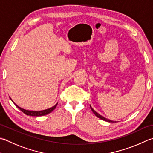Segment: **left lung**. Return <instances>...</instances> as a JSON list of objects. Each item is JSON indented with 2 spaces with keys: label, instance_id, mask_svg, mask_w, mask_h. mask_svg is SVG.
I'll list each match as a JSON object with an SVG mask.
<instances>
[{
  "label": "left lung",
  "instance_id": "obj_1",
  "mask_svg": "<svg viewBox=\"0 0 153 153\" xmlns=\"http://www.w3.org/2000/svg\"><path fill=\"white\" fill-rule=\"evenodd\" d=\"M90 107H91V111H93V113H94V114L96 115L98 118H100V119H102V120H103V121H107V122H110V123H115V122H116V121H111V120H109V119H106V118H105V117H103V116H101V115H100L98 113H97L96 111H95V110L92 108V107L90 106Z\"/></svg>",
  "mask_w": 153,
  "mask_h": 153
}]
</instances>
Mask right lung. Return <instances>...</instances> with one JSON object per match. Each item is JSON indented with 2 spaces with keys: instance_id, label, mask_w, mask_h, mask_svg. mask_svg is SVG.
I'll return each instance as SVG.
<instances>
[{
  "instance_id": "obj_1",
  "label": "right lung",
  "mask_w": 153,
  "mask_h": 153,
  "mask_svg": "<svg viewBox=\"0 0 153 153\" xmlns=\"http://www.w3.org/2000/svg\"><path fill=\"white\" fill-rule=\"evenodd\" d=\"M10 100H11V99H10ZM57 105H58V103H56L54 106L52 107H51V108H49V109H45V110H43V111H35L26 110V109H24L22 108H21V107H19L16 104H15V105H16L18 107V108H19L20 111H22L24 113H25V114L27 115L39 117V116H43V115H47V114H48V113H51L53 109L56 108V106H57Z\"/></svg>"
}]
</instances>
